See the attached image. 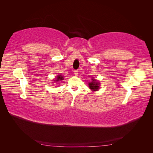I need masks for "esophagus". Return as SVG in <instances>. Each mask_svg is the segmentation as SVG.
Here are the masks:
<instances>
[{
    "label": "esophagus",
    "mask_w": 153,
    "mask_h": 153,
    "mask_svg": "<svg viewBox=\"0 0 153 153\" xmlns=\"http://www.w3.org/2000/svg\"><path fill=\"white\" fill-rule=\"evenodd\" d=\"M74 74H75V76H78V70H75V71H74Z\"/></svg>",
    "instance_id": "obj_1"
}]
</instances>
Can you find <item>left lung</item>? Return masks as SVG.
Returning a JSON list of instances; mask_svg holds the SVG:
<instances>
[{
	"instance_id": "left-lung-1",
	"label": "left lung",
	"mask_w": 153,
	"mask_h": 153,
	"mask_svg": "<svg viewBox=\"0 0 153 153\" xmlns=\"http://www.w3.org/2000/svg\"><path fill=\"white\" fill-rule=\"evenodd\" d=\"M92 82H90L89 84V88L92 91H97L99 89V83L97 82L95 79H92Z\"/></svg>"
}]
</instances>
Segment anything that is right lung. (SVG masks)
<instances>
[{"mask_svg":"<svg viewBox=\"0 0 153 153\" xmlns=\"http://www.w3.org/2000/svg\"><path fill=\"white\" fill-rule=\"evenodd\" d=\"M64 76H61V75H58L57 77L56 78V80H55V81H56V82H59V80H62L64 79L63 78Z\"/></svg>","mask_w":153,"mask_h":153,"instance_id":"1","label":"right lung"}]
</instances>
